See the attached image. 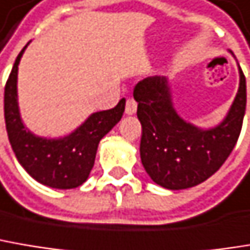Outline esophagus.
<instances>
[{"label":"esophagus","mask_w":250,"mask_h":250,"mask_svg":"<svg viewBox=\"0 0 250 250\" xmlns=\"http://www.w3.org/2000/svg\"><path fill=\"white\" fill-rule=\"evenodd\" d=\"M137 110V103L134 102L133 99H128L125 102V114H134Z\"/></svg>","instance_id":"obj_1"}]
</instances>
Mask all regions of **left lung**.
<instances>
[{
	"label": "left lung",
	"instance_id": "obj_1",
	"mask_svg": "<svg viewBox=\"0 0 250 250\" xmlns=\"http://www.w3.org/2000/svg\"><path fill=\"white\" fill-rule=\"evenodd\" d=\"M239 90L226 119L209 130L186 123L171 103L166 77L139 81L133 96L142 123L140 157L151 180L166 189L193 188L220 169L235 147L246 110V79L239 67Z\"/></svg>",
	"mask_w": 250,
	"mask_h": 250
}]
</instances>
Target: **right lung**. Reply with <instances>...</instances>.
I'll return each instance as SVG.
<instances>
[{
  "label": "right lung",
  "mask_w": 250,
  "mask_h": 250,
  "mask_svg": "<svg viewBox=\"0 0 250 250\" xmlns=\"http://www.w3.org/2000/svg\"><path fill=\"white\" fill-rule=\"evenodd\" d=\"M27 45L14 62L4 91L8 140L20 165L37 182L54 189H74L87 180L94 166L99 143L120 122L125 100L122 99L114 108L93 113L77 130L62 139L35 136L22 125L17 102L18 64Z\"/></svg>",
  "instance_id": "obj_1"
}]
</instances>
